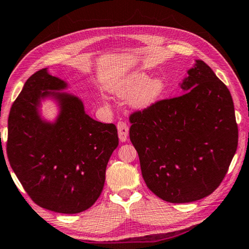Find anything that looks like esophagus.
<instances>
[{"label": "esophagus", "mask_w": 249, "mask_h": 249, "mask_svg": "<svg viewBox=\"0 0 249 249\" xmlns=\"http://www.w3.org/2000/svg\"><path fill=\"white\" fill-rule=\"evenodd\" d=\"M117 128H118V135H119V139H120V142H125V140L128 139V135H129L128 124L124 121H119L117 124Z\"/></svg>", "instance_id": "esophagus-1"}]
</instances>
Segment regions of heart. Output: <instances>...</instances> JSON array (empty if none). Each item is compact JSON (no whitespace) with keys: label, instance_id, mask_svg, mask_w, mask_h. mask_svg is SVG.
Here are the masks:
<instances>
[{"label":"heart","instance_id":"1","mask_svg":"<svg viewBox=\"0 0 249 249\" xmlns=\"http://www.w3.org/2000/svg\"><path fill=\"white\" fill-rule=\"evenodd\" d=\"M165 89V83L160 77L148 80V76L143 73H135L128 76L121 83L118 89V94L127 96L135 94L131 98V103L137 107H146L153 104L161 95Z\"/></svg>","mask_w":249,"mask_h":249}]
</instances>
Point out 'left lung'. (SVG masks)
<instances>
[{
  "instance_id": "1",
  "label": "left lung",
  "mask_w": 249,
  "mask_h": 249,
  "mask_svg": "<svg viewBox=\"0 0 249 249\" xmlns=\"http://www.w3.org/2000/svg\"><path fill=\"white\" fill-rule=\"evenodd\" d=\"M187 73L185 93L129 116V136L146 185L171 203L210 196L225 178L238 146L228 88L202 60Z\"/></svg>"
}]
</instances>
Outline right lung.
Segmentation results:
<instances>
[{"label": "right lung", "instance_id": "add662e5", "mask_svg": "<svg viewBox=\"0 0 249 249\" xmlns=\"http://www.w3.org/2000/svg\"><path fill=\"white\" fill-rule=\"evenodd\" d=\"M65 88L66 83L46 68L28 78L10 110L6 154L35 203L73 214L88 210L99 199L119 138L116 125L89 117L81 100L50 92ZM50 94L61 104V114L53 125L37 114L40 98Z\"/></svg>", "mask_w": 249, "mask_h": 249}]
</instances>
